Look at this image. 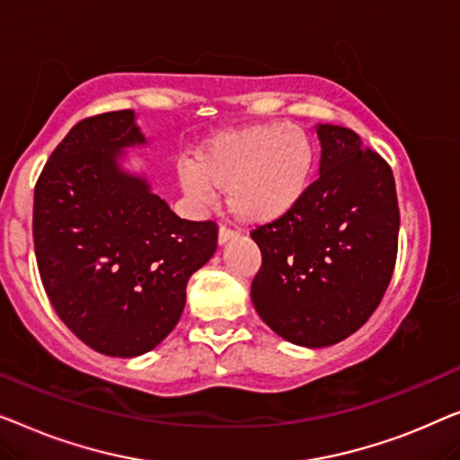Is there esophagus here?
I'll return each instance as SVG.
<instances>
[{
    "label": "esophagus",
    "instance_id": "34e87169",
    "mask_svg": "<svg viewBox=\"0 0 460 460\" xmlns=\"http://www.w3.org/2000/svg\"><path fill=\"white\" fill-rule=\"evenodd\" d=\"M237 233L233 231V229H229V227H225V225H221V229H218V243H227L231 237H235Z\"/></svg>",
    "mask_w": 460,
    "mask_h": 460
}]
</instances>
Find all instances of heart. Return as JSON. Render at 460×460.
<instances>
[{
    "label": "heart",
    "instance_id": "b5f03b06",
    "mask_svg": "<svg viewBox=\"0 0 460 460\" xmlns=\"http://www.w3.org/2000/svg\"><path fill=\"white\" fill-rule=\"evenodd\" d=\"M316 146L300 127L252 125L218 133L179 168L181 187L198 202L227 191L231 215L245 225H269L306 196Z\"/></svg>",
    "mask_w": 460,
    "mask_h": 460
}]
</instances>
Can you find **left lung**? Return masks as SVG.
<instances>
[{"label":"left lung","instance_id":"8db88e82","mask_svg":"<svg viewBox=\"0 0 460 460\" xmlns=\"http://www.w3.org/2000/svg\"><path fill=\"white\" fill-rule=\"evenodd\" d=\"M319 179L279 221L250 233L261 319L297 346L338 344L365 325L390 286L400 210L390 164L352 128L319 125Z\"/></svg>","mask_w":460,"mask_h":460}]
</instances>
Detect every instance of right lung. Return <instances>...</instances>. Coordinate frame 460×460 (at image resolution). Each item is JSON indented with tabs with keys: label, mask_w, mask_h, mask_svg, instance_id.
Returning <instances> with one entry per match:
<instances>
[{
	"label": "right lung",
	"mask_w": 460,
	"mask_h": 460,
	"mask_svg": "<svg viewBox=\"0 0 460 460\" xmlns=\"http://www.w3.org/2000/svg\"><path fill=\"white\" fill-rule=\"evenodd\" d=\"M146 144L133 110L89 116L56 146L35 185L41 283L64 325L108 357L156 348L185 308L190 277L217 252L215 221H185L120 171L122 147Z\"/></svg>",
	"instance_id": "obj_1"
}]
</instances>
